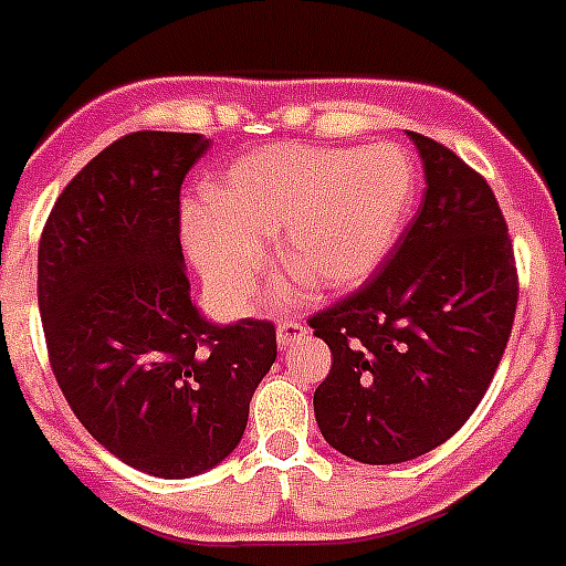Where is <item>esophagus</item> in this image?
Returning a JSON list of instances; mask_svg holds the SVG:
<instances>
[{
  "mask_svg": "<svg viewBox=\"0 0 566 566\" xmlns=\"http://www.w3.org/2000/svg\"><path fill=\"white\" fill-rule=\"evenodd\" d=\"M302 337H305V325L296 323V319H284V323H279V328H275V343H279V348L293 346V343H298Z\"/></svg>",
  "mask_w": 566,
  "mask_h": 566,
  "instance_id": "34e87169",
  "label": "esophagus"
}]
</instances>
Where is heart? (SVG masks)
Listing matches in <instances>:
<instances>
[{
  "label": "heart",
  "instance_id": "obj_1",
  "mask_svg": "<svg viewBox=\"0 0 566 566\" xmlns=\"http://www.w3.org/2000/svg\"><path fill=\"white\" fill-rule=\"evenodd\" d=\"M416 177L392 145H264L206 186V206L182 211V235L209 291L243 307L268 261L314 293H348L378 273L410 214Z\"/></svg>",
  "mask_w": 566,
  "mask_h": 566
}]
</instances>
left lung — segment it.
<instances>
[{
    "label": "left lung",
    "mask_w": 566,
    "mask_h": 566,
    "mask_svg": "<svg viewBox=\"0 0 566 566\" xmlns=\"http://www.w3.org/2000/svg\"><path fill=\"white\" fill-rule=\"evenodd\" d=\"M424 200L392 259L311 319L331 348L314 392L325 442L366 465L430 453L465 424L506 352L517 273L489 182L453 150L407 130Z\"/></svg>",
    "instance_id": "1"
}]
</instances>
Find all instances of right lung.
Wrapping results in <instances>:
<instances>
[{
	"mask_svg": "<svg viewBox=\"0 0 566 566\" xmlns=\"http://www.w3.org/2000/svg\"><path fill=\"white\" fill-rule=\"evenodd\" d=\"M200 133L142 130L77 174L45 220L36 298L54 378L77 421L124 465L188 480L238 448L275 328L211 323L191 302L179 188Z\"/></svg>",
	"mask_w": 566,
	"mask_h": 566,
	"instance_id": "1",
	"label": "right lung"
}]
</instances>
